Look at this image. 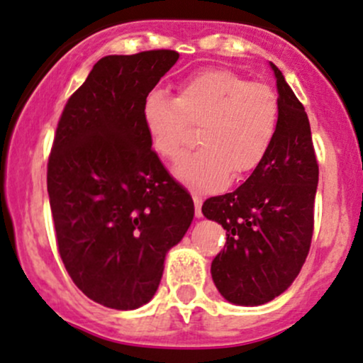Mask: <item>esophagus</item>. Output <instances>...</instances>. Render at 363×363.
Returning a JSON list of instances; mask_svg holds the SVG:
<instances>
[{"mask_svg":"<svg viewBox=\"0 0 363 363\" xmlns=\"http://www.w3.org/2000/svg\"><path fill=\"white\" fill-rule=\"evenodd\" d=\"M192 199H194V206H195V216H197V218H201L202 216V197L199 194H194Z\"/></svg>","mask_w":363,"mask_h":363,"instance_id":"esophagus-1","label":"esophagus"}]
</instances>
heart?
<instances>
[{
    "mask_svg": "<svg viewBox=\"0 0 363 363\" xmlns=\"http://www.w3.org/2000/svg\"><path fill=\"white\" fill-rule=\"evenodd\" d=\"M144 125L164 160L182 156L199 128L195 152L173 173L195 190H216L254 171L269 152L279 125V99L269 85L250 82L225 68H207L182 80L174 97H145Z\"/></svg>",
    "mask_w": 363,
    "mask_h": 363,
    "instance_id": "heart-1",
    "label": "heart"
}]
</instances>
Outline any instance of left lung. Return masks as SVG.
<instances>
[{"label":"left lung","instance_id":"left-lung-1","mask_svg":"<svg viewBox=\"0 0 363 363\" xmlns=\"http://www.w3.org/2000/svg\"><path fill=\"white\" fill-rule=\"evenodd\" d=\"M279 125L269 152L243 185L211 197L202 213L226 230L225 248L211 264L219 293L236 305L279 296L302 269L313 233L319 164L303 104L271 63Z\"/></svg>","mask_w":363,"mask_h":363}]
</instances>
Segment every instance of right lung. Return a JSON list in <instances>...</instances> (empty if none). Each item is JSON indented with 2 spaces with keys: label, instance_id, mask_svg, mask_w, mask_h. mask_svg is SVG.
Returning <instances> with one entry per match:
<instances>
[{
  "label": "right lung",
  "instance_id": "obj_1",
  "mask_svg": "<svg viewBox=\"0 0 363 363\" xmlns=\"http://www.w3.org/2000/svg\"><path fill=\"white\" fill-rule=\"evenodd\" d=\"M171 50L104 56L61 113L48 194L65 269L84 295L132 311L156 293L166 252L194 219L144 125V101L177 63Z\"/></svg>",
  "mask_w": 363,
  "mask_h": 363
}]
</instances>
